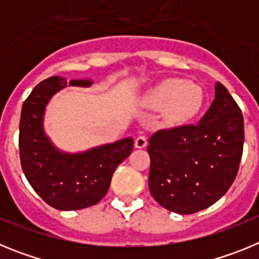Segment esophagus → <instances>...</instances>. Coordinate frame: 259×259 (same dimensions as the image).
Wrapping results in <instances>:
<instances>
[{"label":"esophagus","instance_id":"34e87169","mask_svg":"<svg viewBox=\"0 0 259 259\" xmlns=\"http://www.w3.org/2000/svg\"><path fill=\"white\" fill-rule=\"evenodd\" d=\"M146 145H148V140H146L145 136L136 137V140H135V148H137V149H143Z\"/></svg>","mask_w":259,"mask_h":259}]
</instances>
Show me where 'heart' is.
Segmentation results:
<instances>
[{"label":"heart","mask_w":259,"mask_h":259,"mask_svg":"<svg viewBox=\"0 0 259 259\" xmlns=\"http://www.w3.org/2000/svg\"><path fill=\"white\" fill-rule=\"evenodd\" d=\"M141 102L150 110H163L171 124H184L202 110L205 96L198 84L171 77L148 89Z\"/></svg>","instance_id":"obj_1"}]
</instances>
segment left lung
I'll list each match as a JSON object with an SVG mask.
<instances>
[{
	"label": "left lung",
	"mask_w": 259,
	"mask_h": 259,
	"mask_svg": "<svg viewBox=\"0 0 259 259\" xmlns=\"http://www.w3.org/2000/svg\"><path fill=\"white\" fill-rule=\"evenodd\" d=\"M214 89V101L197 124L162 130L149 140L150 193L176 214L211 206L239 171L244 118L223 84L217 81Z\"/></svg>",
	"instance_id": "8db88e82"
}]
</instances>
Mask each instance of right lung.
<instances>
[{"label": "right lung", "instance_id": "1", "mask_svg": "<svg viewBox=\"0 0 259 259\" xmlns=\"http://www.w3.org/2000/svg\"><path fill=\"white\" fill-rule=\"evenodd\" d=\"M92 79L52 76L35 87L22 107L19 153L23 172L31 187L54 209L80 210L101 201L116 167L134 149V139L93 146L83 152H65L45 132L47 106L66 87H91Z\"/></svg>", "mask_w": 259, "mask_h": 259}]
</instances>
